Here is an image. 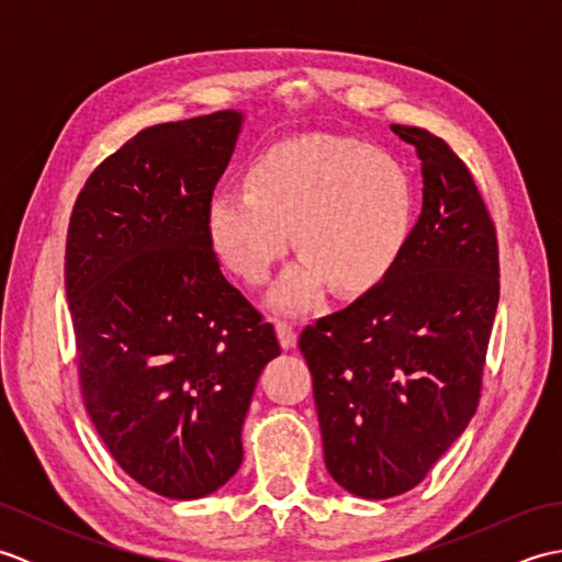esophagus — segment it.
I'll return each mask as SVG.
<instances>
[{"label":"esophagus","instance_id":"esophagus-1","mask_svg":"<svg viewBox=\"0 0 562 562\" xmlns=\"http://www.w3.org/2000/svg\"><path fill=\"white\" fill-rule=\"evenodd\" d=\"M274 330H278V340L284 350H292L296 345V330L292 324H288V321H278V326H274Z\"/></svg>","mask_w":562,"mask_h":562}]
</instances>
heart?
Returning <instances> with one entry per match:
<instances>
[{
  "label": "heart",
  "instance_id": "heart-1",
  "mask_svg": "<svg viewBox=\"0 0 562 562\" xmlns=\"http://www.w3.org/2000/svg\"><path fill=\"white\" fill-rule=\"evenodd\" d=\"M415 186L393 154L336 135L294 137L250 164L246 188L214 193L207 238L232 272L260 284L290 244L300 260L270 292L280 312H304L328 282L342 294L376 288L411 241Z\"/></svg>",
  "mask_w": 562,
  "mask_h": 562
}]
</instances>
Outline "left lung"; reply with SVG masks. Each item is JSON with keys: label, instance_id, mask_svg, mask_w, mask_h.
Returning a JSON list of instances; mask_svg holds the SVG:
<instances>
[{"label": "left lung", "instance_id": "1", "mask_svg": "<svg viewBox=\"0 0 562 562\" xmlns=\"http://www.w3.org/2000/svg\"><path fill=\"white\" fill-rule=\"evenodd\" d=\"M391 130L420 159V220L386 280L300 336L326 469L367 499L411 491L471 423L499 300L495 226L473 176L427 130Z\"/></svg>", "mask_w": 562, "mask_h": 562}]
</instances>
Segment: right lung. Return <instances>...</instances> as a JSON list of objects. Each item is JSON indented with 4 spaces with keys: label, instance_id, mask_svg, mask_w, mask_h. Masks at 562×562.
<instances>
[{
    "label": "right lung",
    "instance_id": "obj_1",
    "mask_svg": "<svg viewBox=\"0 0 562 562\" xmlns=\"http://www.w3.org/2000/svg\"><path fill=\"white\" fill-rule=\"evenodd\" d=\"M244 113L142 130L75 202L65 284L81 396L117 465L171 499L205 497L244 459L272 324L226 282L207 238Z\"/></svg>",
    "mask_w": 562,
    "mask_h": 562
}]
</instances>
